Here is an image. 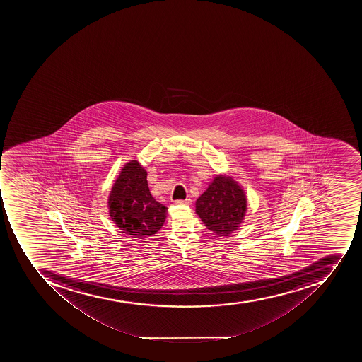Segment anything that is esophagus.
Wrapping results in <instances>:
<instances>
[{
	"label": "esophagus",
	"instance_id": "obj_1",
	"mask_svg": "<svg viewBox=\"0 0 362 362\" xmlns=\"http://www.w3.org/2000/svg\"><path fill=\"white\" fill-rule=\"evenodd\" d=\"M174 202H175V205H190L192 200L190 198H187L185 200H175Z\"/></svg>",
	"mask_w": 362,
	"mask_h": 362
}]
</instances>
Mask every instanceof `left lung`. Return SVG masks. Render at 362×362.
<instances>
[{"label": "left lung", "instance_id": "8db88e82", "mask_svg": "<svg viewBox=\"0 0 362 362\" xmlns=\"http://www.w3.org/2000/svg\"><path fill=\"white\" fill-rule=\"evenodd\" d=\"M247 211L245 189L228 173L216 174L196 202V214L206 228L223 238L243 226Z\"/></svg>", "mask_w": 362, "mask_h": 362}]
</instances>
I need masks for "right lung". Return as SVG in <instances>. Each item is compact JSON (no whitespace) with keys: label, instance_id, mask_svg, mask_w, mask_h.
<instances>
[{"label":"right lung","instance_id":"obj_1","mask_svg":"<svg viewBox=\"0 0 362 362\" xmlns=\"http://www.w3.org/2000/svg\"><path fill=\"white\" fill-rule=\"evenodd\" d=\"M108 214L123 233L138 240L148 239L165 222L168 207L151 196L147 172L138 160L121 168L107 199Z\"/></svg>","mask_w":362,"mask_h":362}]
</instances>
